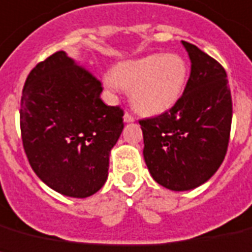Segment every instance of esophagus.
Returning a JSON list of instances; mask_svg holds the SVG:
<instances>
[{"mask_svg":"<svg viewBox=\"0 0 252 252\" xmlns=\"http://www.w3.org/2000/svg\"><path fill=\"white\" fill-rule=\"evenodd\" d=\"M134 120H135V118H134V116H131V114L127 113V112L125 113V116H124V121H125V122H132V121H134Z\"/></svg>","mask_w":252,"mask_h":252,"instance_id":"obj_1","label":"esophagus"}]
</instances>
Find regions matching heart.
I'll list each match as a JSON object with an SVG mask.
<instances>
[{
	"mask_svg": "<svg viewBox=\"0 0 252 252\" xmlns=\"http://www.w3.org/2000/svg\"><path fill=\"white\" fill-rule=\"evenodd\" d=\"M187 65L178 54H150L117 63L105 84L130 91L139 113L158 116L176 105L186 86Z\"/></svg>",
	"mask_w": 252,
	"mask_h": 252,
	"instance_id": "1",
	"label": "heart"
}]
</instances>
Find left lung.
<instances>
[{
    "mask_svg": "<svg viewBox=\"0 0 252 252\" xmlns=\"http://www.w3.org/2000/svg\"><path fill=\"white\" fill-rule=\"evenodd\" d=\"M182 44L191 60L182 96L165 113L139 121L147 168L173 191L195 189L217 172L228 151L233 114L224 67L198 46Z\"/></svg>",
    "mask_w": 252,
    "mask_h": 252,
    "instance_id": "8db88e82",
    "label": "left lung"
}]
</instances>
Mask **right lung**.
<instances>
[{"instance_id": "add662e5", "label": "right lung", "mask_w": 252, "mask_h": 252, "mask_svg": "<svg viewBox=\"0 0 252 252\" xmlns=\"http://www.w3.org/2000/svg\"><path fill=\"white\" fill-rule=\"evenodd\" d=\"M101 91V82L63 50L39 62L24 83V152L36 176L66 196H91L108 178L124 110L104 104Z\"/></svg>"}]
</instances>
